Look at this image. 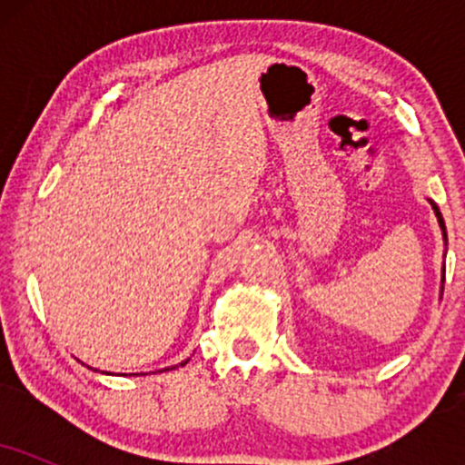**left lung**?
I'll list each match as a JSON object with an SVG mask.
<instances>
[{
	"label": "left lung",
	"instance_id": "left-lung-1",
	"mask_svg": "<svg viewBox=\"0 0 465 465\" xmlns=\"http://www.w3.org/2000/svg\"><path fill=\"white\" fill-rule=\"evenodd\" d=\"M429 203L430 205H433V212H435V216H437V223H440V229H441V236H444V247L448 244V236H446V225H444V218H441V212H440V207L435 205L433 201L429 199ZM444 275H446V266H441V291H444Z\"/></svg>",
	"mask_w": 465,
	"mask_h": 465
}]
</instances>
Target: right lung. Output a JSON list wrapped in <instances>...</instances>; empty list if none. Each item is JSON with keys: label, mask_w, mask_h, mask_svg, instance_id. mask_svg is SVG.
<instances>
[{"label": "right lung", "mask_w": 465, "mask_h": 465, "mask_svg": "<svg viewBox=\"0 0 465 465\" xmlns=\"http://www.w3.org/2000/svg\"><path fill=\"white\" fill-rule=\"evenodd\" d=\"M188 361H190V359H185L183 362H179V365H181V367H183V365H185V362H188ZM179 365H173V367H165V370H174V367H179ZM165 370H163V371H165Z\"/></svg>", "instance_id": "right-lung-1"}]
</instances>
